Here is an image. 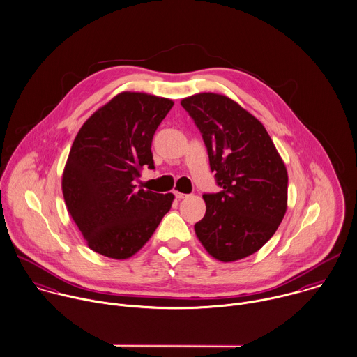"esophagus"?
<instances>
[{
  "instance_id": "esophagus-1",
  "label": "esophagus",
  "mask_w": 357,
  "mask_h": 357,
  "mask_svg": "<svg viewBox=\"0 0 357 357\" xmlns=\"http://www.w3.org/2000/svg\"><path fill=\"white\" fill-rule=\"evenodd\" d=\"M174 197H176L177 199H184V198H187L188 195H185V194H183V192H178V191H176V192H174Z\"/></svg>"
}]
</instances>
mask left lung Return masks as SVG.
<instances>
[{
  "label": "left lung",
  "instance_id": "left-lung-1",
  "mask_svg": "<svg viewBox=\"0 0 357 357\" xmlns=\"http://www.w3.org/2000/svg\"><path fill=\"white\" fill-rule=\"evenodd\" d=\"M181 107L194 119L208 149L216 183L204 194L206 213L194 229L220 261L257 252L277 231L287 212L288 173L264 126L226 96L201 93Z\"/></svg>",
  "mask_w": 357,
  "mask_h": 357
}]
</instances>
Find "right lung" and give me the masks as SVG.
<instances>
[{"instance_id":"1","label":"right lung","mask_w":357,"mask_h":357,"mask_svg":"<svg viewBox=\"0 0 357 357\" xmlns=\"http://www.w3.org/2000/svg\"><path fill=\"white\" fill-rule=\"evenodd\" d=\"M173 101L124 91L79 130L62 176L69 215L94 252L112 259L137 253L170 211L173 194L137 190L142 167L155 169L153 134Z\"/></svg>"}]
</instances>
